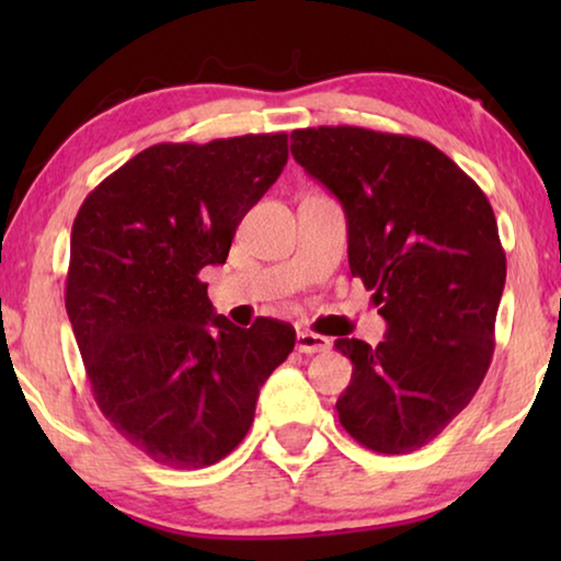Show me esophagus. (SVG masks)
<instances>
[{
  "label": "esophagus",
  "instance_id": "34e87169",
  "mask_svg": "<svg viewBox=\"0 0 561 561\" xmlns=\"http://www.w3.org/2000/svg\"><path fill=\"white\" fill-rule=\"evenodd\" d=\"M296 350L304 352V355H317V352L329 350V340L321 334L313 332H298L296 334Z\"/></svg>",
  "mask_w": 561,
  "mask_h": 561
}]
</instances>
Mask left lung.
Listing matches in <instances>:
<instances>
[{
    "mask_svg": "<svg viewBox=\"0 0 561 561\" xmlns=\"http://www.w3.org/2000/svg\"><path fill=\"white\" fill-rule=\"evenodd\" d=\"M290 152L340 198L350 271L388 321L378 347L342 336L336 401L352 439L409 455L472 401L495 350L505 252L488 196L432 142L365 127L290 133Z\"/></svg>",
    "mask_w": 561,
    "mask_h": 561,
    "instance_id": "left-lung-1",
    "label": "left lung"
}]
</instances>
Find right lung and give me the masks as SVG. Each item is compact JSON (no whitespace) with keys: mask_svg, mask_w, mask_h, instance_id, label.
Here are the masks:
<instances>
[{"mask_svg":"<svg viewBox=\"0 0 561 561\" xmlns=\"http://www.w3.org/2000/svg\"><path fill=\"white\" fill-rule=\"evenodd\" d=\"M288 135L160 142L83 198L71 229L66 311L99 411L152 462L198 470L250 432L263 382L296 329L234 327L206 296L237 225L278 181Z\"/></svg>","mask_w":561,"mask_h":561,"instance_id":"right-lung-1","label":"right lung"}]
</instances>
